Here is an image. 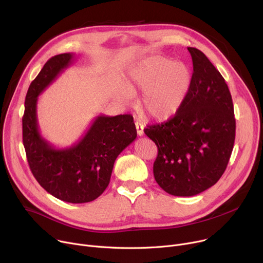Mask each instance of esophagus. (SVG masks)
I'll return each instance as SVG.
<instances>
[{"label":"esophagus","mask_w":263,"mask_h":263,"mask_svg":"<svg viewBox=\"0 0 263 263\" xmlns=\"http://www.w3.org/2000/svg\"><path fill=\"white\" fill-rule=\"evenodd\" d=\"M135 127H136L137 135L143 136V135H144V126H143V124H142L140 121H136V122H135Z\"/></svg>","instance_id":"obj_1"}]
</instances>
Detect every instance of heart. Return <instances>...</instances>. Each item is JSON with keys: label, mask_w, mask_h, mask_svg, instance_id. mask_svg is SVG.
<instances>
[{"label": "heart", "mask_w": 263, "mask_h": 263, "mask_svg": "<svg viewBox=\"0 0 263 263\" xmlns=\"http://www.w3.org/2000/svg\"><path fill=\"white\" fill-rule=\"evenodd\" d=\"M191 83L192 72L186 64L154 55L130 69L126 87L119 88L117 98L128 104L132 101L133 93L144 92L142 112L151 119L164 121L181 107Z\"/></svg>", "instance_id": "heart-1"}]
</instances>
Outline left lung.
Wrapping results in <instances>:
<instances>
[{"mask_svg": "<svg viewBox=\"0 0 263 263\" xmlns=\"http://www.w3.org/2000/svg\"><path fill=\"white\" fill-rule=\"evenodd\" d=\"M187 50L193 76L184 102L173 118L144 130L158 147L156 181L174 196H194L214 185L227 167L236 137L224 78L200 50Z\"/></svg>", "mask_w": 263, "mask_h": 263, "instance_id": "obj_1", "label": "left lung"}]
</instances>
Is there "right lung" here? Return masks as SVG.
<instances>
[{
	"label": "right lung",
	"mask_w": 263,
	"mask_h": 263,
	"mask_svg": "<svg viewBox=\"0 0 263 263\" xmlns=\"http://www.w3.org/2000/svg\"><path fill=\"white\" fill-rule=\"evenodd\" d=\"M74 61L73 53L51 58L31 83L22 118L27 162L38 183L54 197L71 203L98 198L109 183L116 158L136 139L131 115L97 116L78 143L57 148L40 134L38 96Z\"/></svg>",
	"instance_id": "add662e5"
}]
</instances>
